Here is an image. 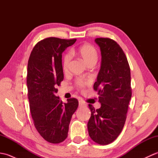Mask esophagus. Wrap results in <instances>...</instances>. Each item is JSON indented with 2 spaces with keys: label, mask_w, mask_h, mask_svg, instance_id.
I'll return each instance as SVG.
<instances>
[{
  "label": "esophagus",
  "mask_w": 158,
  "mask_h": 158,
  "mask_svg": "<svg viewBox=\"0 0 158 158\" xmlns=\"http://www.w3.org/2000/svg\"><path fill=\"white\" fill-rule=\"evenodd\" d=\"M79 106L80 107H83V106H86V104L85 102H83V101H79Z\"/></svg>",
  "instance_id": "34e87169"
}]
</instances>
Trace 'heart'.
Here are the masks:
<instances>
[{"label": "heart", "instance_id": "1", "mask_svg": "<svg viewBox=\"0 0 158 158\" xmlns=\"http://www.w3.org/2000/svg\"><path fill=\"white\" fill-rule=\"evenodd\" d=\"M73 54L78 55L87 65L89 66L90 64H95L98 60V52L94 46H93L89 43H85L79 47L75 50L72 52ZM72 54L70 53H67L64 57L63 60V68L64 70H66L69 65V63L71 59ZM77 85L79 87H83L84 83L82 81H77Z\"/></svg>", "mask_w": 158, "mask_h": 158}]
</instances>
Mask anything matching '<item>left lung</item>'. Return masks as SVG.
<instances>
[{"mask_svg": "<svg viewBox=\"0 0 158 158\" xmlns=\"http://www.w3.org/2000/svg\"><path fill=\"white\" fill-rule=\"evenodd\" d=\"M101 52V66L94 84L101 106L95 110L89 105L91 117L88 133L94 141L102 145L114 141L122 132L132 96L130 69L121 47L109 38H97Z\"/></svg>", "mask_w": 158, "mask_h": 158, "instance_id": "left-lung-1", "label": "left lung"}]
</instances>
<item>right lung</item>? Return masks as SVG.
Segmentation results:
<instances>
[{
  "instance_id": "1",
  "label": "right lung",
  "mask_w": 158,
  "mask_h": 158,
  "mask_svg": "<svg viewBox=\"0 0 158 158\" xmlns=\"http://www.w3.org/2000/svg\"><path fill=\"white\" fill-rule=\"evenodd\" d=\"M77 39L49 37L39 41L30 56L27 69V88L30 110L34 124L43 139L60 143L68 136L73 114L79 105L76 98L63 103L57 86L63 81L62 54Z\"/></svg>"
}]
</instances>
